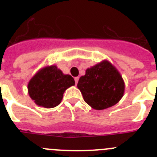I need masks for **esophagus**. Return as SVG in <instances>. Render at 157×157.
<instances>
[{"instance_id": "esophagus-1", "label": "esophagus", "mask_w": 157, "mask_h": 157, "mask_svg": "<svg viewBox=\"0 0 157 157\" xmlns=\"http://www.w3.org/2000/svg\"><path fill=\"white\" fill-rule=\"evenodd\" d=\"M78 78H78V77H75V84H77L78 82Z\"/></svg>"}]
</instances>
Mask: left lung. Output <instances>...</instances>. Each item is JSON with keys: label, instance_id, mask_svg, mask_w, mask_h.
Listing matches in <instances>:
<instances>
[{"label": "left lung", "instance_id": "8db88e82", "mask_svg": "<svg viewBox=\"0 0 157 157\" xmlns=\"http://www.w3.org/2000/svg\"><path fill=\"white\" fill-rule=\"evenodd\" d=\"M77 86L85 102L96 110H103L117 104L125 90L121 75L108 60L86 69Z\"/></svg>", "mask_w": 157, "mask_h": 157}]
</instances>
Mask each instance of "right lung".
<instances>
[{
  "label": "right lung",
  "mask_w": 157,
  "mask_h": 157,
  "mask_svg": "<svg viewBox=\"0 0 157 157\" xmlns=\"http://www.w3.org/2000/svg\"><path fill=\"white\" fill-rule=\"evenodd\" d=\"M74 85L70 75H64L56 65H51L38 71L30 80L27 89L36 105L51 109L60 104L64 91Z\"/></svg>",
  "instance_id": "add662e5"
}]
</instances>
